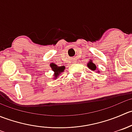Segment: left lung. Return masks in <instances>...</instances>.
Wrapping results in <instances>:
<instances>
[{"label":"left lung","instance_id":"obj_1","mask_svg":"<svg viewBox=\"0 0 132 132\" xmlns=\"http://www.w3.org/2000/svg\"><path fill=\"white\" fill-rule=\"evenodd\" d=\"M87 67H88L90 70H93V71H96V70L97 73L100 72L99 70H98V69H96V66L95 64L93 63L92 60H90V61H89L88 63H87Z\"/></svg>","mask_w":132,"mask_h":132}]
</instances>
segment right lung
<instances>
[{"label": "right lung", "instance_id": "obj_1", "mask_svg": "<svg viewBox=\"0 0 132 132\" xmlns=\"http://www.w3.org/2000/svg\"><path fill=\"white\" fill-rule=\"evenodd\" d=\"M50 67H51L52 70L54 72V78L53 79L55 80L57 78H58L59 76L60 75L62 72H64L65 70V66H58L54 63H50Z\"/></svg>", "mask_w": 132, "mask_h": 132}]
</instances>
